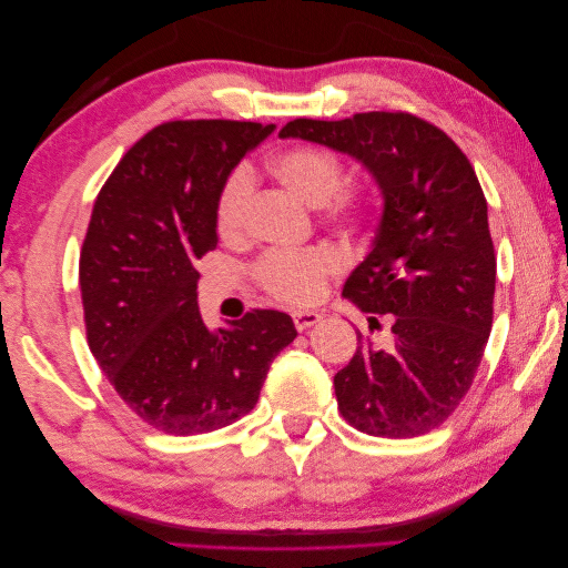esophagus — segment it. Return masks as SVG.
I'll list each match as a JSON object with an SVG mask.
<instances>
[{
	"instance_id": "34e87169",
	"label": "esophagus",
	"mask_w": 568,
	"mask_h": 568,
	"mask_svg": "<svg viewBox=\"0 0 568 568\" xmlns=\"http://www.w3.org/2000/svg\"><path fill=\"white\" fill-rule=\"evenodd\" d=\"M291 317H294V324H296L298 332H305L307 326H313L322 320V315L315 313V311H294V315H291Z\"/></svg>"
}]
</instances>
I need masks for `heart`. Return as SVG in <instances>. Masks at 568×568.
Masks as SVG:
<instances>
[{
  "label": "heart",
  "mask_w": 568,
  "mask_h": 568,
  "mask_svg": "<svg viewBox=\"0 0 568 568\" xmlns=\"http://www.w3.org/2000/svg\"><path fill=\"white\" fill-rule=\"evenodd\" d=\"M270 173L303 203L320 209L332 222H351L365 211V196L357 189H343V163L336 153L322 146H288L270 159ZM253 178L246 168H234L222 182L215 199V227L222 239H236L244 232ZM338 255L332 248H307L298 253L272 251L255 265V277L270 296L291 305L313 303L324 282L336 274Z\"/></svg>",
  "instance_id": "1"
}]
</instances>
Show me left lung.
<instances>
[{"label": "left lung", "instance_id": "obj_1", "mask_svg": "<svg viewBox=\"0 0 568 568\" xmlns=\"http://www.w3.org/2000/svg\"><path fill=\"white\" fill-rule=\"evenodd\" d=\"M280 136L348 153L384 196L372 251L343 296L390 315L393 346L379 351L357 334L334 376L341 415L369 436L428 434L471 388L493 326L495 248L474 168L448 134L405 111L296 118Z\"/></svg>", "mask_w": 568, "mask_h": 568}]
</instances>
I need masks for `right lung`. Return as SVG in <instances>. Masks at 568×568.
<instances>
[{"label":"right lung","mask_w":568,"mask_h":568,"mask_svg":"<svg viewBox=\"0 0 568 568\" xmlns=\"http://www.w3.org/2000/svg\"><path fill=\"white\" fill-rule=\"evenodd\" d=\"M274 125L170 120L132 144L94 201L80 253L88 343L136 417L170 436L248 415L272 359L296 338L286 313L209 329L194 263L217 246L222 182Z\"/></svg>","instance_id":"right-lung-1"}]
</instances>
